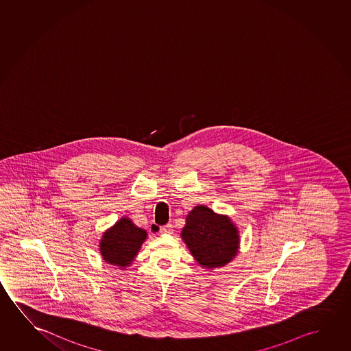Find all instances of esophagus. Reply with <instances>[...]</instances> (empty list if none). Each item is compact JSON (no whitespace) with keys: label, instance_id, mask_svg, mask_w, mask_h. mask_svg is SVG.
<instances>
[{"label":"esophagus","instance_id":"obj_1","mask_svg":"<svg viewBox=\"0 0 351 351\" xmlns=\"http://www.w3.org/2000/svg\"><path fill=\"white\" fill-rule=\"evenodd\" d=\"M173 232V225L167 223L165 226L160 227V233H171Z\"/></svg>","mask_w":351,"mask_h":351}]
</instances>
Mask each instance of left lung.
I'll use <instances>...</instances> for the list:
<instances>
[{
    "label": "left lung",
    "mask_w": 351,
    "mask_h": 351,
    "mask_svg": "<svg viewBox=\"0 0 351 351\" xmlns=\"http://www.w3.org/2000/svg\"><path fill=\"white\" fill-rule=\"evenodd\" d=\"M181 237L198 264L206 269L228 264L239 248L237 227L231 219L205 205H197L189 211Z\"/></svg>",
    "instance_id": "obj_1"
}]
</instances>
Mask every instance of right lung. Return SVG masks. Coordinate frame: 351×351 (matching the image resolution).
Listing matches in <instances>:
<instances>
[{
  "label": "right lung",
  "mask_w": 351,
  "mask_h": 351,
  "mask_svg": "<svg viewBox=\"0 0 351 351\" xmlns=\"http://www.w3.org/2000/svg\"><path fill=\"white\" fill-rule=\"evenodd\" d=\"M146 238V231L134 225L129 217L120 219L103 233L99 243L103 260L119 267L130 266Z\"/></svg>",
  "instance_id": "1"
}]
</instances>
